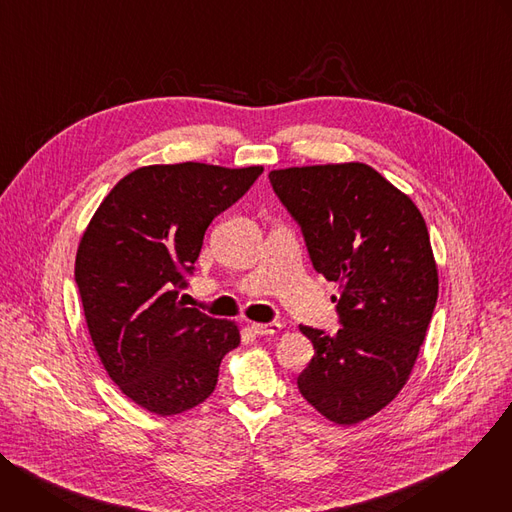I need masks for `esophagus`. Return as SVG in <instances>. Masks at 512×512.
Masks as SVG:
<instances>
[{
  "label": "esophagus",
  "instance_id": "esophagus-1",
  "mask_svg": "<svg viewBox=\"0 0 512 512\" xmlns=\"http://www.w3.org/2000/svg\"><path fill=\"white\" fill-rule=\"evenodd\" d=\"M279 328H281V324H279V322H265V324H257V322H253V324H251V330H253L255 334H259V336L275 334Z\"/></svg>",
  "mask_w": 512,
  "mask_h": 512
}]
</instances>
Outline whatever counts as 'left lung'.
I'll list each match as a JSON object with an SVG mask.
<instances>
[{
	"mask_svg": "<svg viewBox=\"0 0 512 512\" xmlns=\"http://www.w3.org/2000/svg\"><path fill=\"white\" fill-rule=\"evenodd\" d=\"M271 188L298 223L310 261L338 281V332L300 330L314 358L298 377L324 417L352 425L403 389L437 302V269L417 206L367 164L273 170Z\"/></svg>",
	"mask_w": 512,
	"mask_h": 512,
	"instance_id": "left-lung-1",
	"label": "left lung"
}]
</instances>
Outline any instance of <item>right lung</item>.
Wrapping results in <instances>:
<instances>
[{
    "mask_svg": "<svg viewBox=\"0 0 512 512\" xmlns=\"http://www.w3.org/2000/svg\"><path fill=\"white\" fill-rule=\"evenodd\" d=\"M263 174L261 166H148L101 202L81 239L75 281L113 383L162 417L196 407L241 342L233 322L178 302L204 233Z\"/></svg>",
    "mask_w": 512,
    "mask_h": 512,
    "instance_id": "1",
    "label": "right lung"
}]
</instances>
